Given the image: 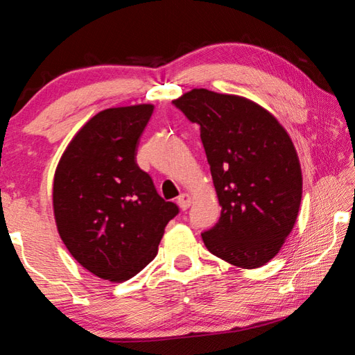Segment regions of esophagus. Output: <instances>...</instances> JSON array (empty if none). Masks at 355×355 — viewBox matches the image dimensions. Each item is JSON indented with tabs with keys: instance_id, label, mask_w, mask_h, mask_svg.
<instances>
[{
	"instance_id": "esophagus-1",
	"label": "esophagus",
	"mask_w": 355,
	"mask_h": 355,
	"mask_svg": "<svg viewBox=\"0 0 355 355\" xmlns=\"http://www.w3.org/2000/svg\"><path fill=\"white\" fill-rule=\"evenodd\" d=\"M177 202H178L180 208H182V209H188V208H189V205H191L192 199H191V196L188 194V192H182V194L178 196Z\"/></svg>"
}]
</instances>
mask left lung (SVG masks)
Wrapping results in <instances>:
<instances>
[{"instance_id":"8db88e82","label":"left lung","mask_w":355,"mask_h":355,"mask_svg":"<svg viewBox=\"0 0 355 355\" xmlns=\"http://www.w3.org/2000/svg\"><path fill=\"white\" fill-rule=\"evenodd\" d=\"M200 125L220 209L202 233L213 255L244 269L279 254L296 224L302 171L290 135L271 112L239 95L192 89L173 100Z\"/></svg>"}]
</instances>
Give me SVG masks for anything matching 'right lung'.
<instances>
[{
    "instance_id": "right-lung-1",
    "label": "right lung",
    "mask_w": 355,
    "mask_h": 355,
    "mask_svg": "<svg viewBox=\"0 0 355 355\" xmlns=\"http://www.w3.org/2000/svg\"><path fill=\"white\" fill-rule=\"evenodd\" d=\"M153 105L110 107L87 120L59 159L53 182L56 227L89 272L125 282L158 254L178 207L166 202L136 150Z\"/></svg>"
}]
</instances>
